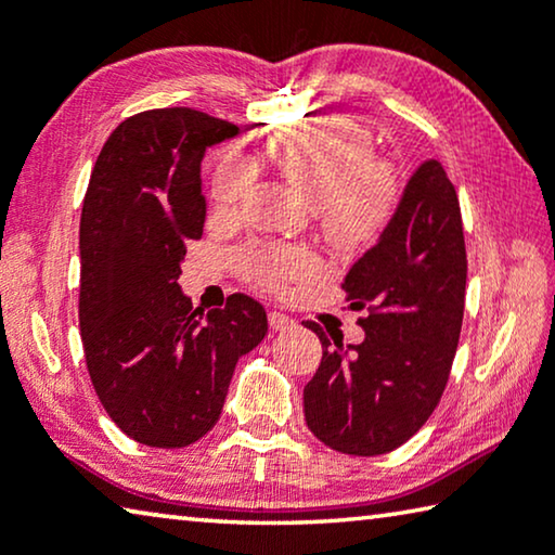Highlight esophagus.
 Listing matches in <instances>:
<instances>
[{
    "label": "esophagus",
    "mask_w": 555,
    "mask_h": 555,
    "mask_svg": "<svg viewBox=\"0 0 555 555\" xmlns=\"http://www.w3.org/2000/svg\"><path fill=\"white\" fill-rule=\"evenodd\" d=\"M269 325L274 331H288V328H294L296 321L292 319V315H286V313H281V311H271L269 313Z\"/></svg>",
    "instance_id": "1"
}]
</instances>
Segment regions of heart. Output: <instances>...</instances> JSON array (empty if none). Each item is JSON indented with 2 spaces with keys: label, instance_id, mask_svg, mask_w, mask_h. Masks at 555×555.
I'll return each instance as SVG.
<instances>
[{
  "label": "heart",
  "instance_id": "obj_1",
  "mask_svg": "<svg viewBox=\"0 0 555 555\" xmlns=\"http://www.w3.org/2000/svg\"><path fill=\"white\" fill-rule=\"evenodd\" d=\"M281 178L315 205L323 232L356 246L385 230L400 202L398 167L373 155V135L346 118H321L281 130L267 143ZM254 167L242 153L227 155L212 178V199L234 207L249 188ZM242 276L263 292H281L315 271L304 246L254 242L236 254Z\"/></svg>",
  "mask_w": 555,
  "mask_h": 555
}]
</instances>
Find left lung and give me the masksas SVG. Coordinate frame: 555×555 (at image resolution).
<instances>
[{"label": "left lung", "instance_id": "8db88e82", "mask_svg": "<svg viewBox=\"0 0 555 555\" xmlns=\"http://www.w3.org/2000/svg\"><path fill=\"white\" fill-rule=\"evenodd\" d=\"M350 311H365V340L321 338L323 358L304 388L306 425L325 447L375 456L398 450L442 400L467 294L462 209L444 167H417L390 224L343 279Z\"/></svg>", "mask_w": 555, "mask_h": 555}]
</instances>
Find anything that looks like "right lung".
Wrapping results in <instances>:
<instances>
[{
    "label": "right lung",
    "instance_id": "add662e5",
    "mask_svg": "<svg viewBox=\"0 0 555 555\" xmlns=\"http://www.w3.org/2000/svg\"><path fill=\"white\" fill-rule=\"evenodd\" d=\"M240 133L195 108L135 113L105 140L81 212L78 325L108 417L140 444L180 450L222 415L236 360L267 336V311L232 294L192 309L178 279L205 230L199 163Z\"/></svg>",
    "mask_w": 555,
    "mask_h": 555
}]
</instances>
